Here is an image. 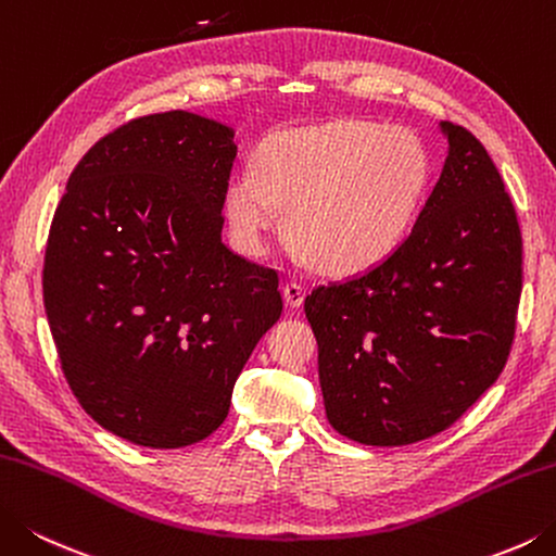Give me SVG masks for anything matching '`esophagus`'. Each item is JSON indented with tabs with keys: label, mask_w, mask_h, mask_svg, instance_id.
<instances>
[{
	"label": "esophagus",
	"mask_w": 556,
	"mask_h": 556,
	"mask_svg": "<svg viewBox=\"0 0 556 556\" xmlns=\"http://www.w3.org/2000/svg\"><path fill=\"white\" fill-rule=\"evenodd\" d=\"M282 298H286V305L300 307L302 300H305V288H302L298 280H290L282 286Z\"/></svg>",
	"instance_id": "1"
}]
</instances>
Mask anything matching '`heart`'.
I'll use <instances>...</instances> for the list:
<instances>
[{
    "mask_svg": "<svg viewBox=\"0 0 556 556\" xmlns=\"http://www.w3.org/2000/svg\"><path fill=\"white\" fill-rule=\"evenodd\" d=\"M431 181V154L402 125L337 121L282 132L258 166L227 186V217L247 251H261L288 211L290 242L327 274L380 264L404 242Z\"/></svg>",
    "mask_w": 556,
    "mask_h": 556,
    "instance_id": "obj_1",
    "label": "heart"
}]
</instances>
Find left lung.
Masks as SVG:
<instances>
[{
    "label": "left lung",
    "instance_id": "8db88e82",
    "mask_svg": "<svg viewBox=\"0 0 556 556\" xmlns=\"http://www.w3.org/2000/svg\"><path fill=\"white\" fill-rule=\"evenodd\" d=\"M441 128L447 160L404 242L305 298L327 418L363 445L445 431L496 382L516 337V207L484 144L463 125Z\"/></svg>",
    "mask_w": 556,
    "mask_h": 556
}]
</instances>
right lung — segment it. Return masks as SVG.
<instances>
[{
    "label": "right lung",
    "instance_id": "right-lung-1",
    "mask_svg": "<svg viewBox=\"0 0 556 556\" xmlns=\"http://www.w3.org/2000/svg\"><path fill=\"white\" fill-rule=\"evenodd\" d=\"M235 130L186 111L121 125L81 156L52 217L43 302L72 394L144 447L217 431L282 312L278 270L223 242Z\"/></svg>",
    "mask_w": 556,
    "mask_h": 556
}]
</instances>
